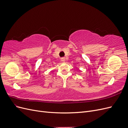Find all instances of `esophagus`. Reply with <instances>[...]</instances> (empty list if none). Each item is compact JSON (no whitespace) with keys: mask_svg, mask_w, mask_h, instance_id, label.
I'll list each match as a JSON object with an SVG mask.
<instances>
[{"mask_svg":"<svg viewBox=\"0 0 128 128\" xmlns=\"http://www.w3.org/2000/svg\"><path fill=\"white\" fill-rule=\"evenodd\" d=\"M61 61H62V62H64V61H65V58H64V57H63V58H61Z\"/></svg>","mask_w":128,"mask_h":128,"instance_id":"obj_1","label":"esophagus"}]
</instances>
